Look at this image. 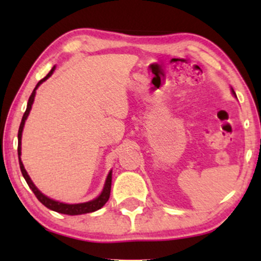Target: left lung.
Segmentation results:
<instances>
[{
    "label": "left lung",
    "instance_id": "8db88e82",
    "mask_svg": "<svg viewBox=\"0 0 261 261\" xmlns=\"http://www.w3.org/2000/svg\"><path fill=\"white\" fill-rule=\"evenodd\" d=\"M233 94H234V95H236V93H234V91H233Z\"/></svg>",
    "mask_w": 261,
    "mask_h": 261
}]
</instances>
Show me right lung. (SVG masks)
Wrapping results in <instances>:
<instances>
[{"instance_id":"1","label":"right lung","mask_w":261,"mask_h":261,"mask_svg":"<svg viewBox=\"0 0 261 261\" xmlns=\"http://www.w3.org/2000/svg\"><path fill=\"white\" fill-rule=\"evenodd\" d=\"M54 70H55V66H54L53 70L50 71V72L47 73L43 80H40L38 82L37 87H35L34 91H33V93L31 94V97H29L28 106H27V110H25L24 115H23V118H22V122H20V125H19V130H18V157H19L20 172H22L23 176H24L27 184H28L29 188L32 189V191H33V193H34V195L37 196V199L41 203H43L44 206H46L47 208L53 210V211L59 212V214L72 215V216H73V215L89 214V212H94V211H97V210H99V208L103 207V206L106 205V202L108 201V200H109L110 189H112V172H110L109 175H108L107 181H106V187H104V189H103V193H101L100 195L97 197V199L92 200V201H89V202H85V203H74V205H68V203H62V202L55 201V200L49 199V197L45 196L44 194H41L40 191H39L38 189H37V187H35V185L33 184V181L31 180V178H29L28 173H27V170L24 169V166H23L22 161H20V139H22V131H23V126H24V122L27 120V116L29 115V112H31V109H32V104H33V101H34L35 91H37V88H38L39 86H40L41 82H44L45 80L49 79V77L51 76V73L54 72Z\"/></svg>"}]
</instances>
